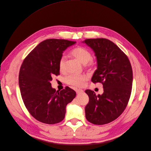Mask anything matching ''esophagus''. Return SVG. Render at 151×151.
Listing matches in <instances>:
<instances>
[{"instance_id": "34e87169", "label": "esophagus", "mask_w": 151, "mask_h": 151, "mask_svg": "<svg viewBox=\"0 0 151 151\" xmlns=\"http://www.w3.org/2000/svg\"><path fill=\"white\" fill-rule=\"evenodd\" d=\"M76 93L77 94H81V93H84V91L83 89H76Z\"/></svg>"}]
</instances>
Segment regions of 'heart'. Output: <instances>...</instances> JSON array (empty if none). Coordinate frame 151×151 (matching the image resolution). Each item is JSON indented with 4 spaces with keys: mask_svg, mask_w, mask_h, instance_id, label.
I'll return each mask as SVG.
<instances>
[{
    "mask_svg": "<svg viewBox=\"0 0 151 151\" xmlns=\"http://www.w3.org/2000/svg\"><path fill=\"white\" fill-rule=\"evenodd\" d=\"M71 53L83 64H87L88 63L89 65H93V61L91 59V53L87 48L82 47H76L72 50ZM65 63L66 58L64 55H62L58 62L59 70L60 71L65 70ZM88 77L87 74H71L67 77L66 82L68 84L74 87H82L84 85L85 82L88 79Z\"/></svg>",
    "mask_w": 151,
    "mask_h": 151,
    "instance_id": "heart-1",
    "label": "heart"
}]
</instances>
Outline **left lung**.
<instances>
[{"instance_id": "1", "label": "left lung", "mask_w": 151, "mask_h": 151, "mask_svg": "<svg viewBox=\"0 0 151 151\" xmlns=\"http://www.w3.org/2000/svg\"><path fill=\"white\" fill-rule=\"evenodd\" d=\"M83 43L93 50L96 57L97 69L91 81L102 83L104 91L98 95L93 91H85L89 98L85 107L86 118L95 125L106 124L121 115L129 101L133 81L132 66L126 55L110 40L87 39Z\"/></svg>"}]
</instances>
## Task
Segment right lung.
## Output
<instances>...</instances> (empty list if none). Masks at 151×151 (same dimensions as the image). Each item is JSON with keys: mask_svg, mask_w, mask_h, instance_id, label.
I'll use <instances>...</instances> for the list:
<instances>
[{"mask_svg": "<svg viewBox=\"0 0 151 151\" xmlns=\"http://www.w3.org/2000/svg\"><path fill=\"white\" fill-rule=\"evenodd\" d=\"M76 42L48 39L39 43L26 57L20 68L19 86L26 108L37 120L55 124L63 120L66 106L76 96L66 87L56 91L50 81L60 74L58 62L63 52Z\"/></svg>", "mask_w": 151, "mask_h": 151, "instance_id": "right-lung-1", "label": "right lung"}]
</instances>
